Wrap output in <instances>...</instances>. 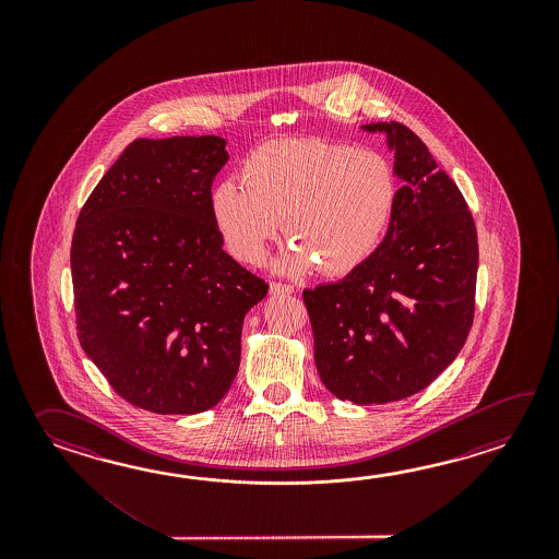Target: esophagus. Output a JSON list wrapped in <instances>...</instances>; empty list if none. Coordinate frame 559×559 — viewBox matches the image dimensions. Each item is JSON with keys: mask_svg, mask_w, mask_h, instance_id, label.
Listing matches in <instances>:
<instances>
[{"mask_svg": "<svg viewBox=\"0 0 559 559\" xmlns=\"http://www.w3.org/2000/svg\"><path fill=\"white\" fill-rule=\"evenodd\" d=\"M270 292L274 296H292L294 294V285L284 284V282H272L270 284Z\"/></svg>", "mask_w": 559, "mask_h": 559, "instance_id": "1", "label": "esophagus"}]
</instances>
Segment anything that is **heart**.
I'll return each instance as SVG.
<instances>
[{
  "mask_svg": "<svg viewBox=\"0 0 559 559\" xmlns=\"http://www.w3.org/2000/svg\"><path fill=\"white\" fill-rule=\"evenodd\" d=\"M239 182L219 181L210 198L227 250L239 262H262L285 219L297 246L280 265L292 274L316 263L328 275L357 270L380 246L397 202L383 155L323 140L263 143L243 159Z\"/></svg>",
  "mask_w": 559,
  "mask_h": 559,
  "instance_id": "1",
  "label": "heart"
}]
</instances>
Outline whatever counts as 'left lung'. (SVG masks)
Wrapping results in <instances>:
<instances>
[{
  "label": "left lung",
  "instance_id": "1",
  "mask_svg": "<svg viewBox=\"0 0 559 559\" xmlns=\"http://www.w3.org/2000/svg\"><path fill=\"white\" fill-rule=\"evenodd\" d=\"M388 131L397 190L380 248L337 284L304 289L321 383L340 400L388 404L428 388L472 330L477 231L460 188L400 121Z\"/></svg>",
  "mask_w": 559,
  "mask_h": 559
}]
</instances>
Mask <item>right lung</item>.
<instances>
[{
  "label": "right lung",
  "mask_w": 559,
  "mask_h": 559,
  "mask_svg": "<svg viewBox=\"0 0 559 559\" xmlns=\"http://www.w3.org/2000/svg\"><path fill=\"white\" fill-rule=\"evenodd\" d=\"M226 140H133L90 193L72 239L75 328L128 404L212 409L231 388L241 323L267 294L222 250L210 210Z\"/></svg>",
  "instance_id": "1"
}]
</instances>
